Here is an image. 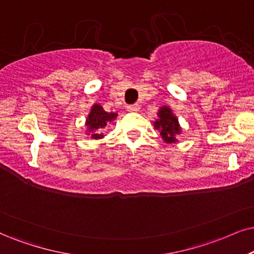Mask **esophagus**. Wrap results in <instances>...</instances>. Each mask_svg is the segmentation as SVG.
<instances>
[{"instance_id":"34e87169","label":"esophagus","mask_w":254,"mask_h":254,"mask_svg":"<svg viewBox=\"0 0 254 254\" xmlns=\"http://www.w3.org/2000/svg\"><path fill=\"white\" fill-rule=\"evenodd\" d=\"M127 111H129V112H137V111H139L140 105L136 103L133 105H129V107H127Z\"/></svg>"}]
</instances>
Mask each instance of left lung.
I'll use <instances>...</instances> for the list:
<instances>
[{"instance_id": "left-lung-1", "label": "left lung", "mask_w": 254, "mask_h": 254, "mask_svg": "<svg viewBox=\"0 0 254 254\" xmlns=\"http://www.w3.org/2000/svg\"><path fill=\"white\" fill-rule=\"evenodd\" d=\"M158 118L153 122V127L159 131L160 137L165 143L172 144L177 142V136L182 133V127L179 125L178 118L175 116L169 107L159 108Z\"/></svg>"}]
</instances>
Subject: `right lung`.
Returning <instances> with one entry per match:
<instances>
[{
  "label": "right lung",
  "mask_w": 254,
  "mask_h": 254,
  "mask_svg": "<svg viewBox=\"0 0 254 254\" xmlns=\"http://www.w3.org/2000/svg\"><path fill=\"white\" fill-rule=\"evenodd\" d=\"M117 116L116 112L104 111L101 104H94L85 121L86 134H89L91 139H102L104 137V127L116 120Z\"/></svg>",
  "instance_id": "right-lung-1"
}]
</instances>
